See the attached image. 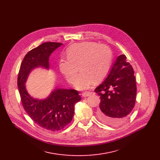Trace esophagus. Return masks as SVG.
Listing matches in <instances>:
<instances>
[{
	"label": "esophagus",
	"mask_w": 160,
	"mask_h": 160,
	"mask_svg": "<svg viewBox=\"0 0 160 160\" xmlns=\"http://www.w3.org/2000/svg\"><path fill=\"white\" fill-rule=\"evenodd\" d=\"M91 93L90 92H83L82 94V95L83 97H88L91 95Z\"/></svg>",
	"instance_id": "esophagus-1"
}]
</instances>
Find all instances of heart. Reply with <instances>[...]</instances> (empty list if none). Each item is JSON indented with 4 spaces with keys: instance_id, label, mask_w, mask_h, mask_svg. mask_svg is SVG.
<instances>
[{
    "instance_id": "obj_1",
    "label": "heart",
    "mask_w": 160,
    "mask_h": 160,
    "mask_svg": "<svg viewBox=\"0 0 160 160\" xmlns=\"http://www.w3.org/2000/svg\"><path fill=\"white\" fill-rule=\"evenodd\" d=\"M67 59L59 62V70L69 83H73L78 72L81 74L75 83L78 90L91 88L94 81L99 82L108 74L112 64V52L105 45L86 41L72 45L67 52Z\"/></svg>"
}]
</instances>
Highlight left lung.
<instances>
[{
  "label": "left lung",
  "instance_id": "left-lung-1",
  "mask_svg": "<svg viewBox=\"0 0 160 160\" xmlns=\"http://www.w3.org/2000/svg\"><path fill=\"white\" fill-rule=\"evenodd\" d=\"M94 91L101 99L98 115L101 121L119 126L126 121L135 104L137 85L133 69L125 55L117 57Z\"/></svg>",
  "mask_w": 160,
  "mask_h": 160
}]
</instances>
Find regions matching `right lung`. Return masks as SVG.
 Masks as SVG:
<instances>
[{
    "label": "right lung",
    "mask_w": 160,
    "mask_h": 160,
    "mask_svg": "<svg viewBox=\"0 0 160 160\" xmlns=\"http://www.w3.org/2000/svg\"><path fill=\"white\" fill-rule=\"evenodd\" d=\"M62 43L47 42L32 49L25 56L18 77V88L23 107L32 121L49 131H59L71 121L75 105L81 100L74 89L55 88L45 98H36L28 92L25 83L31 72L41 68L49 70L50 55Z\"/></svg>",
    "instance_id": "add662e5"
}]
</instances>
